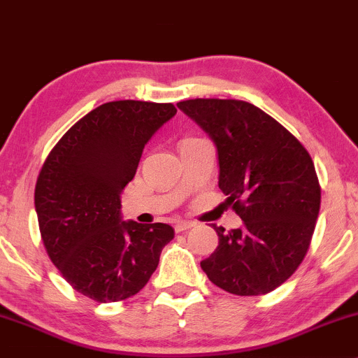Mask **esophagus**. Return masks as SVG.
Here are the masks:
<instances>
[{
  "label": "esophagus",
  "mask_w": 358,
  "mask_h": 358,
  "mask_svg": "<svg viewBox=\"0 0 358 358\" xmlns=\"http://www.w3.org/2000/svg\"><path fill=\"white\" fill-rule=\"evenodd\" d=\"M193 227V222H187V220H178L175 224V232H185L188 231V229Z\"/></svg>",
  "instance_id": "34e87169"
}]
</instances>
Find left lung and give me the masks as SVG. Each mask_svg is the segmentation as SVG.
Masks as SVG:
<instances>
[{"mask_svg": "<svg viewBox=\"0 0 358 358\" xmlns=\"http://www.w3.org/2000/svg\"><path fill=\"white\" fill-rule=\"evenodd\" d=\"M213 139L219 188L242 219L200 262L215 286L259 296L281 286L305 259L318 219L322 188L306 148L254 104L237 99L178 102Z\"/></svg>", "mask_w": 358, "mask_h": 358, "instance_id": "1", "label": "left lung"}]
</instances>
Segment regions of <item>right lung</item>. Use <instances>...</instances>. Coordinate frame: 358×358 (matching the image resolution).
Instances as JSON below:
<instances>
[{
    "label": "right lung",
    "instance_id": "1",
    "mask_svg": "<svg viewBox=\"0 0 358 358\" xmlns=\"http://www.w3.org/2000/svg\"><path fill=\"white\" fill-rule=\"evenodd\" d=\"M175 114L171 102H106L60 138L40 170L35 208L45 249L65 281L94 301L139 293L173 239L168 224L122 222L121 193L146 143Z\"/></svg>",
    "mask_w": 358,
    "mask_h": 358
}]
</instances>
